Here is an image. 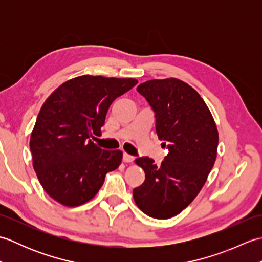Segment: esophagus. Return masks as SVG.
<instances>
[{
	"instance_id": "1",
	"label": "esophagus",
	"mask_w": 262,
	"mask_h": 262,
	"mask_svg": "<svg viewBox=\"0 0 262 262\" xmlns=\"http://www.w3.org/2000/svg\"><path fill=\"white\" fill-rule=\"evenodd\" d=\"M134 160H135V158L132 157V155L127 154V153L124 154V162H126V163H133V162H134Z\"/></svg>"
}]
</instances>
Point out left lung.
<instances>
[{
    "label": "left lung",
    "mask_w": 262,
    "mask_h": 262,
    "mask_svg": "<svg viewBox=\"0 0 262 262\" xmlns=\"http://www.w3.org/2000/svg\"><path fill=\"white\" fill-rule=\"evenodd\" d=\"M137 91L151 104L157 134L169 153L161 165L138 158L145 181L133 190L137 207L153 219H171L188 207L202 190L217 157L219 130L199 93L174 77L149 80Z\"/></svg>",
    "instance_id": "obj_1"
}]
</instances>
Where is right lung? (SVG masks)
<instances>
[{
    "label": "right lung",
    "instance_id": "obj_1",
    "mask_svg": "<svg viewBox=\"0 0 262 262\" xmlns=\"http://www.w3.org/2000/svg\"><path fill=\"white\" fill-rule=\"evenodd\" d=\"M135 79L81 75L59 85L39 111L30 136L32 166L48 196L63 206L88 203L105 174L121 163L122 152L92 142L117 97L137 84Z\"/></svg>",
    "mask_w": 262,
    "mask_h": 262
}]
</instances>
